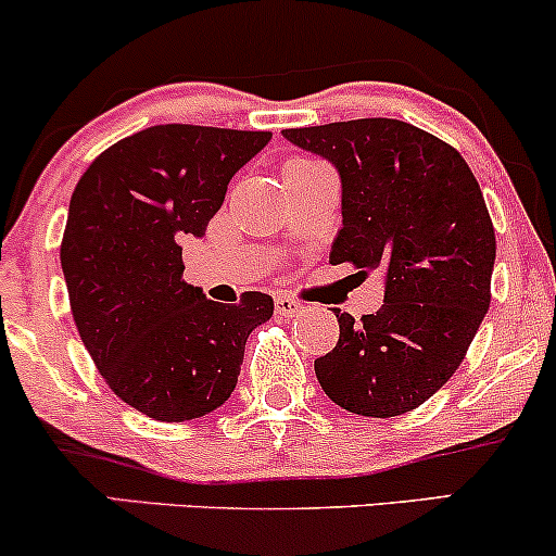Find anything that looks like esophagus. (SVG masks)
Returning a JSON list of instances; mask_svg holds the SVG:
<instances>
[{"label":"esophagus","mask_w":556,"mask_h":556,"mask_svg":"<svg viewBox=\"0 0 556 556\" xmlns=\"http://www.w3.org/2000/svg\"><path fill=\"white\" fill-rule=\"evenodd\" d=\"M274 305H277V314L282 318H292V316H298L300 311H303V305H300L298 300L290 298V295H277Z\"/></svg>","instance_id":"1"}]
</instances>
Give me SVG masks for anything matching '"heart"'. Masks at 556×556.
<instances>
[{
    "label": "heart",
    "mask_w": 556,
    "mask_h": 556,
    "mask_svg": "<svg viewBox=\"0 0 556 556\" xmlns=\"http://www.w3.org/2000/svg\"><path fill=\"white\" fill-rule=\"evenodd\" d=\"M314 164H318V162H314V159H292L287 167H314Z\"/></svg>",
    "instance_id": "1"
}]
</instances>
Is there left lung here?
I'll return each mask as SVG.
<instances>
[{"mask_svg":"<svg viewBox=\"0 0 556 556\" xmlns=\"http://www.w3.org/2000/svg\"><path fill=\"white\" fill-rule=\"evenodd\" d=\"M282 136L340 172L342 229L331 264L384 274V305L314 361L331 402L368 418L416 410L457 371L491 303L496 240L483 193L450 143L402 119L368 117Z\"/></svg>","mask_w":556,"mask_h":556,"instance_id":"left-lung-1","label":"left lung"}]
</instances>
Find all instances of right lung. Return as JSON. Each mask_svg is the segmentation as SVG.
<instances>
[{
    "label": "right lung",
    "instance_id": "add662e5",
    "mask_svg": "<svg viewBox=\"0 0 556 556\" xmlns=\"http://www.w3.org/2000/svg\"><path fill=\"white\" fill-rule=\"evenodd\" d=\"M271 132L154 125L110 146L70 198L60 261L86 350L119 400L180 424L225 405L248 334L274 300L214 303L182 279V240L203 238L227 185Z\"/></svg>",
    "mask_w": 556,
    "mask_h": 556
}]
</instances>
